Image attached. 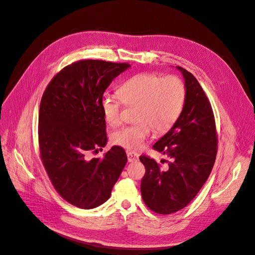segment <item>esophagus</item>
<instances>
[{
    "mask_svg": "<svg viewBox=\"0 0 255 255\" xmlns=\"http://www.w3.org/2000/svg\"><path fill=\"white\" fill-rule=\"evenodd\" d=\"M127 157H128V161L129 163H133V161H137L138 160V154L134 153V152H127Z\"/></svg>",
    "mask_w": 255,
    "mask_h": 255,
    "instance_id": "esophagus-1",
    "label": "esophagus"
}]
</instances>
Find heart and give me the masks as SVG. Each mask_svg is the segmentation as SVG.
Listing matches in <instances>:
<instances>
[{"instance_id": "heart-1", "label": "heart", "mask_w": 255, "mask_h": 255, "mask_svg": "<svg viewBox=\"0 0 255 255\" xmlns=\"http://www.w3.org/2000/svg\"><path fill=\"white\" fill-rule=\"evenodd\" d=\"M118 97L107 95L102 99L103 116L111 127H117L121 124L122 103L126 107H137V124L116 131L113 140L121 147L138 151L143 148L151 129L163 134L176 123L185 102V86L175 75L141 73L125 81L118 89Z\"/></svg>"}]
</instances>
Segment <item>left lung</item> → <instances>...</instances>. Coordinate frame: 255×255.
<instances>
[{
  "label": "left lung",
  "mask_w": 255,
  "mask_h": 255,
  "mask_svg": "<svg viewBox=\"0 0 255 255\" xmlns=\"http://www.w3.org/2000/svg\"><path fill=\"white\" fill-rule=\"evenodd\" d=\"M185 80L183 110L173 127L153 144V149L170 160L161 167L146 155L139 159L145 167L140 190L149 210L170 215L186 206L210 176L218 150L213 109L197 79L177 66Z\"/></svg>",
  "instance_id": "obj_1"
}]
</instances>
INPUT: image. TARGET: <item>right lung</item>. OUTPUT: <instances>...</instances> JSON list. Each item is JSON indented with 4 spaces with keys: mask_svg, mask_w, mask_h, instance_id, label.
<instances>
[{
    "mask_svg": "<svg viewBox=\"0 0 255 255\" xmlns=\"http://www.w3.org/2000/svg\"><path fill=\"white\" fill-rule=\"evenodd\" d=\"M127 63L81 60L68 65L45 88L39 106L38 145L43 167L57 192L69 203L90 210L106 202L126 163L113 146L104 157L90 152L108 141L101 109L104 92Z\"/></svg>",
    "mask_w": 255,
    "mask_h": 255,
    "instance_id": "add662e5",
    "label": "right lung"
}]
</instances>
